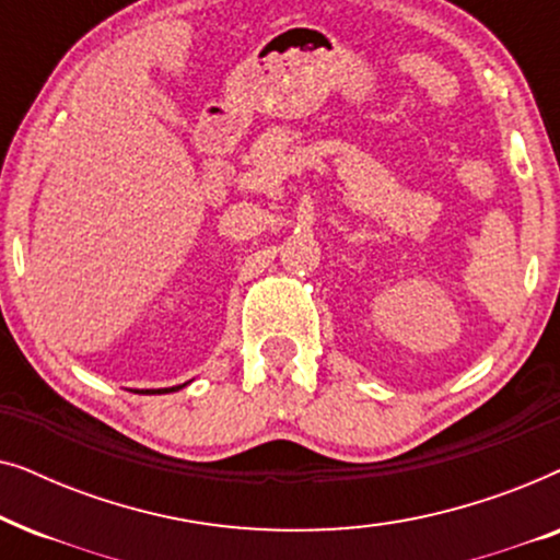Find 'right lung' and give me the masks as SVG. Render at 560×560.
I'll return each mask as SVG.
<instances>
[{"mask_svg":"<svg viewBox=\"0 0 560 560\" xmlns=\"http://www.w3.org/2000/svg\"><path fill=\"white\" fill-rule=\"evenodd\" d=\"M171 389H178V387H165V389H155V393L160 395V393H171ZM155 393H152V395H155ZM148 395H150V389H148Z\"/></svg>","mask_w":560,"mask_h":560,"instance_id":"add662e5","label":"right lung"}]
</instances>
